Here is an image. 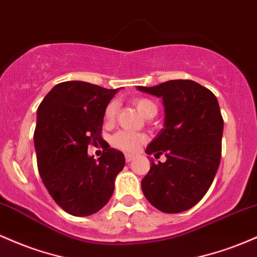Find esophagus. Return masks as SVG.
Listing matches in <instances>:
<instances>
[{"label": "esophagus", "instance_id": "obj_1", "mask_svg": "<svg viewBox=\"0 0 257 257\" xmlns=\"http://www.w3.org/2000/svg\"><path fill=\"white\" fill-rule=\"evenodd\" d=\"M134 155H125V161H126V162H132V161H133L134 160Z\"/></svg>", "mask_w": 257, "mask_h": 257}]
</instances>
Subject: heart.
I'll use <instances>...</instances> for the list:
<instances>
[{"label": "heart", "instance_id": "heart-1", "mask_svg": "<svg viewBox=\"0 0 257 257\" xmlns=\"http://www.w3.org/2000/svg\"><path fill=\"white\" fill-rule=\"evenodd\" d=\"M132 103L135 106V108L142 113L145 118H152L157 113V105L154 100L148 97H135L132 100ZM115 114H117V102L111 101L106 106L105 112H103V118L105 122L112 123L114 120ZM146 135L144 134H135L131 132L120 131L115 133L112 137V144L115 148L125 152H133L140 148L144 143L146 142Z\"/></svg>", "mask_w": 257, "mask_h": 257}]
</instances>
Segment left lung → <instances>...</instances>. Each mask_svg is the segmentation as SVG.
Wrapping results in <instances>:
<instances>
[{
	"instance_id": "obj_1",
	"label": "left lung",
	"mask_w": 257,
	"mask_h": 257,
	"mask_svg": "<svg viewBox=\"0 0 257 257\" xmlns=\"http://www.w3.org/2000/svg\"><path fill=\"white\" fill-rule=\"evenodd\" d=\"M162 97L165 126L146 148L155 159L142 180L149 202L166 213L195 206L212 184L222 152L223 118L212 91L193 80H170L160 85L138 86Z\"/></svg>"
}]
</instances>
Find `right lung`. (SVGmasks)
<instances>
[{"label":"right lung","mask_w":257,"mask_h":257,"mask_svg":"<svg viewBox=\"0 0 257 257\" xmlns=\"http://www.w3.org/2000/svg\"><path fill=\"white\" fill-rule=\"evenodd\" d=\"M117 91L64 81L38 108L34 144L39 173L56 204L72 216H90L105 206L125 165L122 152L109 146L97 160L87 155V145L102 140L103 112Z\"/></svg>","instance_id":"right-lung-1"}]
</instances>
